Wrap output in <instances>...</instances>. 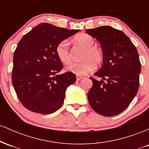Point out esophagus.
Returning a JSON list of instances; mask_svg holds the SVG:
<instances>
[{
	"label": "esophagus",
	"instance_id": "1",
	"mask_svg": "<svg viewBox=\"0 0 149 149\" xmlns=\"http://www.w3.org/2000/svg\"><path fill=\"white\" fill-rule=\"evenodd\" d=\"M83 76H76L77 80H80L83 79Z\"/></svg>",
	"mask_w": 149,
	"mask_h": 149
}]
</instances>
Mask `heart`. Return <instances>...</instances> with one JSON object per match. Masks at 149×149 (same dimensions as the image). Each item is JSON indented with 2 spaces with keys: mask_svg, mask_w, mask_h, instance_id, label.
<instances>
[{
  "mask_svg": "<svg viewBox=\"0 0 149 149\" xmlns=\"http://www.w3.org/2000/svg\"><path fill=\"white\" fill-rule=\"evenodd\" d=\"M75 40L78 44L85 47L83 59L80 62H73L66 67L70 72L77 76H84L96 67V64H100L103 61V51L100 47L94 45L95 39L86 33H80L75 37ZM56 54L63 64H68L71 62V54L69 48V42L67 39L61 40L56 46Z\"/></svg>",
  "mask_w": 149,
  "mask_h": 149,
  "instance_id": "b5f03b06",
  "label": "heart"
}]
</instances>
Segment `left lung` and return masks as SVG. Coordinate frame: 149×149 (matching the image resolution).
<instances>
[{"mask_svg":"<svg viewBox=\"0 0 149 149\" xmlns=\"http://www.w3.org/2000/svg\"><path fill=\"white\" fill-rule=\"evenodd\" d=\"M102 45V68L95 73L102 78L92 80L88 92L89 104L104 116L120 113L136 96L139 85L141 63L137 49L122 31L109 26L87 29Z\"/></svg>","mask_w":149,"mask_h":149,"instance_id":"left-lung-1","label":"left lung"}]
</instances>
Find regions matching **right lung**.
Returning a JSON list of instances; mask_svg holds the SVG:
<instances>
[{"instance_id": "1", "label": "right lung", "mask_w": 149, "mask_h": 149, "mask_svg": "<svg viewBox=\"0 0 149 149\" xmlns=\"http://www.w3.org/2000/svg\"><path fill=\"white\" fill-rule=\"evenodd\" d=\"M78 31L42 23L19 42L13 56L12 81L19 100L28 110L50 114L62 106L66 88L76 77L71 72L57 74L63 64L56 46Z\"/></svg>"}]
</instances>
